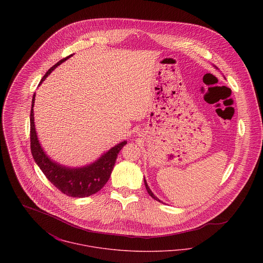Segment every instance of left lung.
<instances>
[{
    "instance_id": "left-lung-1",
    "label": "left lung",
    "mask_w": 263,
    "mask_h": 263,
    "mask_svg": "<svg viewBox=\"0 0 263 263\" xmlns=\"http://www.w3.org/2000/svg\"><path fill=\"white\" fill-rule=\"evenodd\" d=\"M144 181H145V186H146V189H147V191H148V193L150 194L151 196L154 198V199H156L157 201H160L161 202V200L157 197V196H155L154 195V193L152 192V190H151L150 187H149V185H148V183H147V181H146V179H144Z\"/></svg>"
}]
</instances>
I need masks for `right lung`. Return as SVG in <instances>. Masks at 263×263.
I'll use <instances>...</instances> for the list:
<instances>
[{
    "label": "right lung",
    "instance_id": "obj_1",
    "mask_svg": "<svg viewBox=\"0 0 263 263\" xmlns=\"http://www.w3.org/2000/svg\"><path fill=\"white\" fill-rule=\"evenodd\" d=\"M72 55L73 54L61 60L59 63L52 66L46 72V74L43 76L39 85L59 65H61ZM34 100L35 93L32 98V105L30 111V148L33 159L40 170L55 187L68 196L86 197L98 192L108 181L117 155L119 151L122 149V147L126 145V141H123L118 145L114 146L104 155H102L97 161L90 165L79 168L62 166L57 162L52 161L44 153V151L42 150L39 144L34 125Z\"/></svg>",
    "mask_w": 263,
    "mask_h": 263
}]
</instances>
